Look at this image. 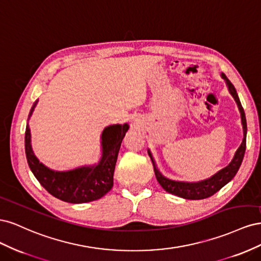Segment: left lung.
I'll return each mask as SVG.
<instances>
[{
	"mask_svg": "<svg viewBox=\"0 0 261 261\" xmlns=\"http://www.w3.org/2000/svg\"><path fill=\"white\" fill-rule=\"evenodd\" d=\"M222 78L226 82L228 90H230L233 98L235 99L236 103H238V107L240 109V112H241L244 138H243V141H242L240 148L238 149V151L235 152L233 160L231 161L230 164L227 165V167H225L222 170H220L212 177L198 181V183H184V181H175V180H171L167 177H164L161 173L158 171L155 164H154V161L152 159V155L148 151L150 159H151L152 164H153V170H154L156 180L159 181V184L162 186V188L165 192H168L172 195H176V196L181 197V198H185V199H192V200L204 199V198H208V197L212 196L213 194H216L217 192H219L220 189L222 188L225 184H227L228 181H230L235 176L236 173H238L241 164H242L244 154H245V149H246V133H247L246 117H245L244 109L241 105L238 92H236L233 84L227 80V77L224 74H222Z\"/></svg>",
	"mask_w": 261,
	"mask_h": 261,
	"instance_id": "obj_1",
	"label": "left lung"
}]
</instances>
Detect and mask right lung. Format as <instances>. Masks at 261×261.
Here are the masks:
<instances>
[{
    "mask_svg": "<svg viewBox=\"0 0 261 261\" xmlns=\"http://www.w3.org/2000/svg\"><path fill=\"white\" fill-rule=\"evenodd\" d=\"M37 101L29 116L33 114ZM128 125H111L102 132V158L94 167H84L68 172H54L48 169L34 154L30 144V129L25 133V150L28 165L46 191L55 198L70 203H84L100 199L113 187V174L125 133Z\"/></svg>",
    "mask_w": 261,
    "mask_h": 261,
    "instance_id": "obj_1",
    "label": "right lung"
}]
</instances>
